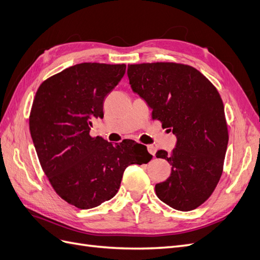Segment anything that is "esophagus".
Masks as SVG:
<instances>
[{
    "mask_svg": "<svg viewBox=\"0 0 260 260\" xmlns=\"http://www.w3.org/2000/svg\"><path fill=\"white\" fill-rule=\"evenodd\" d=\"M148 151H149V153L150 154H152L153 156H155V153H156V148L153 146V145H149L148 147Z\"/></svg>",
    "mask_w": 260,
    "mask_h": 260,
    "instance_id": "1",
    "label": "esophagus"
}]
</instances>
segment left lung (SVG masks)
Masks as SVG:
<instances>
[{
    "mask_svg": "<svg viewBox=\"0 0 260 260\" xmlns=\"http://www.w3.org/2000/svg\"><path fill=\"white\" fill-rule=\"evenodd\" d=\"M127 76L133 91L153 109L152 119L177 136L174 150L155 154L171 165L170 177L155 185L157 197L179 211L198 208L218 183L228 145L217 89L195 67L181 63L131 64Z\"/></svg>",
    "mask_w": 260,
    "mask_h": 260,
    "instance_id": "1",
    "label": "left lung"
}]
</instances>
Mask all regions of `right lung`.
<instances>
[{"instance_id": "1", "label": "right lung", "mask_w": 260, "mask_h": 260, "mask_svg": "<svg viewBox=\"0 0 260 260\" xmlns=\"http://www.w3.org/2000/svg\"><path fill=\"white\" fill-rule=\"evenodd\" d=\"M125 64L80 63L42 82L28 118L41 166L66 203L91 209L111 199L128 165L147 164L152 155L134 140L117 145L90 129L104 117V100L125 74Z\"/></svg>"}]
</instances>
